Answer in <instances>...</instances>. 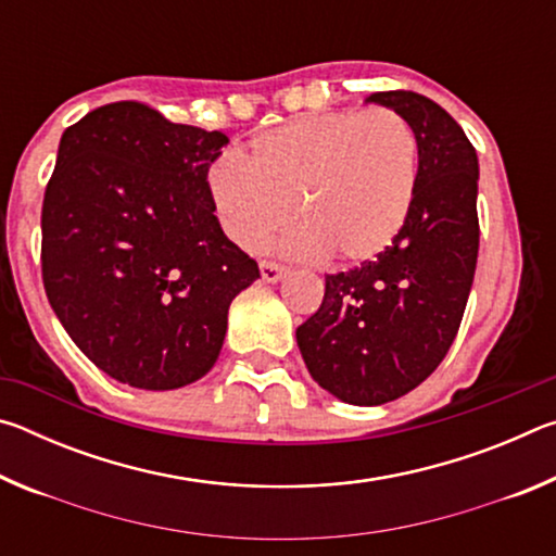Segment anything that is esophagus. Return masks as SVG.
<instances>
[{
    "mask_svg": "<svg viewBox=\"0 0 556 556\" xmlns=\"http://www.w3.org/2000/svg\"><path fill=\"white\" fill-rule=\"evenodd\" d=\"M260 275L265 281H269V285H275V281L287 275V267L277 265V262H260Z\"/></svg>",
    "mask_w": 556,
    "mask_h": 556,
    "instance_id": "obj_1",
    "label": "esophagus"
}]
</instances>
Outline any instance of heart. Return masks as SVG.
Segmentation results:
<instances>
[{
    "instance_id": "b5f03b06",
    "label": "heart",
    "mask_w": 556,
    "mask_h": 556,
    "mask_svg": "<svg viewBox=\"0 0 556 556\" xmlns=\"http://www.w3.org/2000/svg\"><path fill=\"white\" fill-rule=\"evenodd\" d=\"M208 188L225 235L244 250L262 248L296 213L287 252L365 265L407 228L419 142L392 110L301 115L252 139L248 159L223 154Z\"/></svg>"
}]
</instances>
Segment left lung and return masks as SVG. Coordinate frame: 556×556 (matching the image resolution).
I'll return each mask as SVG.
<instances>
[{
    "label": "left lung",
    "mask_w": 556,
    "mask_h": 556,
    "mask_svg": "<svg viewBox=\"0 0 556 556\" xmlns=\"http://www.w3.org/2000/svg\"><path fill=\"white\" fill-rule=\"evenodd\" d=\"M365 102L409 122L419 188L407 228L375 262L326 275L314 316L296 328L312 378L345 404L375 407L425 382L466 312L478 260V156L458 122L409 90Z\"/></svg>",
    "instance_id": "obj_1"
}]
</instances>
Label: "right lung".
Returning a JSON list of instances; mask_svg holds the SVG:
<instances>
[{
  "instance_id": "1",
  "label": "right lung",
  "mask_w": 556,
  "mask_h": 556,
  "mask_svg": "<svg viewBox=\"0 0 556 556\" xmlns=\"http://www.w3.org/2000/svg\"><path fill=\"white\" fill-rule=\"evenodd\" d=\"M225 144L129 100L61 137L41 211L46 296L73 343L129 388L201 380L232 299L260 279L213 215L208 168Z\"/></svg>"
}]
</instances>
